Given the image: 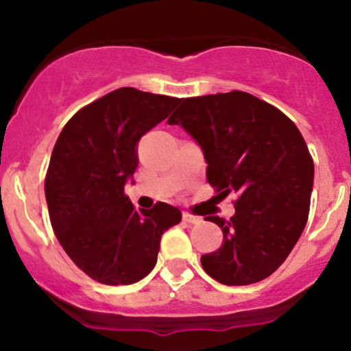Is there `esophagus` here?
Returning <instances> with one entry per match:
<instances>
[{"label":"esophagus","mask_w":351,"mask_h":351,"mask_svg":"<svg viewBox=\"0 0 351 351\" xmlns=\"http://www.w3.org/2000/svg\"><path fill=\"white\" fill-rule=\"evenodd\" d=\"M183 221L188 224H198L201 221V217L195 216V215H189V213H183Z\"/></svg>","instance_id":"1"}]
</instances>
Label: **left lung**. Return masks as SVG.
Returning <instances> with one entry per match:
<instances>
[{
    "label": "left lung",
    "mask_w": 351,
    "mask_h": 351,
    "mask_svg": "<svg viewBox=\"0 0 351 351\" xmlns=\"http://www.w3.org/2000/svg\"><path fill=\"white\" fill-rule=\"evenodd\" d=\"M181 125L206 160L219 196L237 195L231 219L208 216L223 244L201 256L204 272L224 285H249L280 267L308 219L313 160L295 123L247 92L184 99L168 119Z\"/></svg>",
    "instance_id": "left-lung-1"
}]
</instances>
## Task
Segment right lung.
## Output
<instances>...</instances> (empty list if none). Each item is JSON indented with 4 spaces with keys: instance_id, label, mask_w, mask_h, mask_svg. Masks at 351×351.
Returning a JSON list of instances; mask_svg holds the SVG:
<instances>
[{
    "instance_id": "obj_1",
    "label": "right lung",
    "mask_w": 351,
    "mask_h": 351,
    "mask_svg": "<svg viewBox=\"0 0 351 351\" xmlns=\"http://www.w3.org/2000/svg\"><path fill=\"white\" fill-rule=\"evenodd\" d=\"M181 99L122 87L82 107L64 125L44 181L52 229L90 279L128 285L152 272L178 208L135 209L125 183L138 167L136 143Z\"/></svg>"
}]
</instances>
